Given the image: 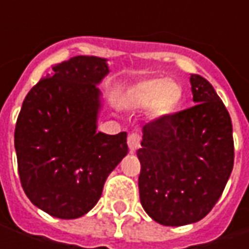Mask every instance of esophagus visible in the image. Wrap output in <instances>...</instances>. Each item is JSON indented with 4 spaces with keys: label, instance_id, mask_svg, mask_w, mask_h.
Here are the masks:
<instances>
[{
    "label": "esophagus",
    "instance_id": "obj_1",
    "mask_svg": "<svg viewBox=\"0 0 249 249\" xmlns=\"http://www.w3.org/2000/svg\"><path fill=\"white\" fill-rule=\"evenodd\" d=\"M140 142H141V137L137 133H131L127 137V144H129L130 152H136V149L140 148Z\"/></svg>",
    "mask_w": 249,
    "mask_h": 249
}]
</instances>
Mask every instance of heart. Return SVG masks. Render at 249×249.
<instances>
[{"instance_id": "b5f03b06", "label": "heart", "mask_w": 249, "mask_h": 249, "mask_svg": "<svg viewBox=\"0 0 249 249\" xmlns=\"http://www.w3.org/2000/svg\"><path fill=\"white\" fill-rule=\"evenodd\" d=\"M181 100V87L173 80L151 79L137 83L127 90L124 101L133 108L151 107L155 118H163L176 109Z\"/></svg>"}]
</instances>
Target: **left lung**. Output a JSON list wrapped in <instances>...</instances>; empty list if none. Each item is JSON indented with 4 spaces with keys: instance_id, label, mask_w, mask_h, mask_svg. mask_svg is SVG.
<instances>
[{
    "instance_id": "8db88e82",
    "label": "left lung",
    "mask_w": 249,
    "mask_h": 249,
    "mask_svg": "<svg viewBox=\"0 0 249 249\" xmlns=\"http://www.w3.org/2000/svg\"><path fill=\"white\" fill-rule=\"evenodd\" d=\"M194 107L142 127L139 176L144 211L163 226L205 217L220 198L234 163L233 126L212 84L190 77Z\"/></svg>"
}]
</instances>
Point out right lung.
<instances>
[{"mask_svg": "<svg viewBox=\"0 0 249 249\" xmlns=\"http://www.w3.org/2000/svg\"><path fill=\"white\" fill-rule=\"evenodd\" d=\"M107 59L73 56L53 68L23 101L15 129L20 183L48 215L76 219L98 202L107 177L127 155V133L97 131Z\"/></svg>", "mask_w": 249, "mask_h": 249, "instance_id": "obj_1", "label": "right lung"}]
</instances>
